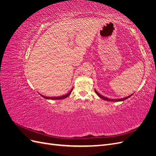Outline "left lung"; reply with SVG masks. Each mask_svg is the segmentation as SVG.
I'll list each match as a JSON object with an SVG mask.
<instances>
[{
    "label": "left lung",
    "instance_id": "obj_1",
    "mask_svg": "<svg viewBox=\"0 0 156 156\" xmlns=\"http://www.w3.org/2000/svg\"><path fill=\"white\" fill-rule=\"evenodd\" d=\"M94 91H95V92L96 93L97 95H98L99 97H100V98H101L103 99V100H106V101H124V100H126V99L129 98V97H131V96H132V94H131V95H130V96H127V97H126V98H121V99H115V100H113V99H109V98H106V97L103 96L102 95H101V94H99V93L96 90H94Z\"/></svg>",
    "mask_w": 156,
    "mask_h": 156
}]
</instances>
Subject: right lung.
Segmentation results:
<instances>
[{
	"instance_id": "add662e5",
	"label": "right lung",
	"mask_w": 156,
	"mask_h": 156,
	"mask_svg": "<svg viewBox=\"0 0 156 156\" xmlns=\"http://www.w3.org/2000/svg\"><path fill=\"white\" fill-rule=\"evenodd\" d=\"M73 88L71 90V91L68 93V94H66V95H64V96H60V97H46V96H43V95H40L43 97V98H44L45 99H48V100H62V99H65V98H66L67 97H68L69 95H70V94H71V92H72V90H73Z\"/></svg>"
}]
</instances>
